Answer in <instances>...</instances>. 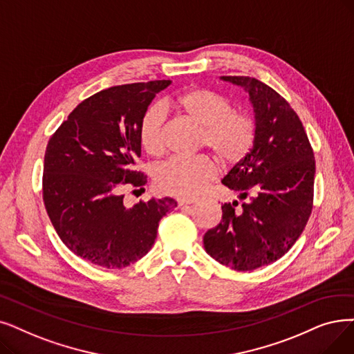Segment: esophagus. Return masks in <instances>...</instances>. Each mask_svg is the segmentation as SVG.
I'll return each mask as SVG.
<instances>
[{
	"mask_svg": "<svg viewBox=\"0 0 354 354\" xmlns=\"http://www.w3.org/2000/svg\"><path fill=\"white\" fill-rule=\"evenodd\" d=\"M176 203L179 207H183V205H189V204H194L196 203V198H178Z\"/></svg>",
	"mask_w": 354,
	"mask_h": 354,
	"instance_id": "34e87169",
	"label": "esophagus"
}]
</instances>
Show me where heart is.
<instances>
[{"mask_svg":"<svg viewBox=\"0 0 354 354\" xmlns=\"http://www.w3.org/2000/svg\"><path fill=\"white\" fill-rule=\"evenodd\" d=\"M175 109L201 127V143L223 163L240 162L256 139V122L243 110L233 109L232 101L209 88H191L174 101ZM165 110L150 105L143 113L137 136L149 156L158 158L165 151ZM215 175L217 167L208 156L172 158L156 171L158 188L171 195L194 196L201 192Z\"/></svg>","mask_w":354,"mask_h":354,"instance_id":"1","label":"heart"}]
</instances>
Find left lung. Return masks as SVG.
I'll return each instance as SVG.
<instances>
[{
	"instance_id": "left-lung-1",
	"label": "left lung",
	"mask_w": 354,
	"mask_h": 354,
	"mask_svg": "<svg viewBox=\"0 0 354 354\" xmlns=\"http://www.w3.org/2000/svg\"><path fill=\"white\" fill-rule=\"evenodd\" d=\"M249 92L254 110L253 147L223 183L248 203L224 204L223 218L204 236L207 253L245 272L281 259L308 223L314 203L315 159L298 114L269 85L250 76H221Z\"/></svg>"
}]
</instances>
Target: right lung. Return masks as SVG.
<instances>
[{
    "label": "right lung",
    "mask_w": 354,
    "mask_h": 354,
    "mask_svg": "<svg viewBox=\"0 0 354 354\" xmlns=\"http://www.w3.org/2000/svg\"><path fill=\"white\" fill-rule=\"evenodd\" d=\"M171 81L111 86L84 100L53 133L44 153L43 201L57 236L89 263L121 269L142 259L156 240L172 198L122 204L126 185L143 187L136 171L142 146L137 127Z\"/></svg>",
    "instance_id": "add662e5"
}]
</instances>
